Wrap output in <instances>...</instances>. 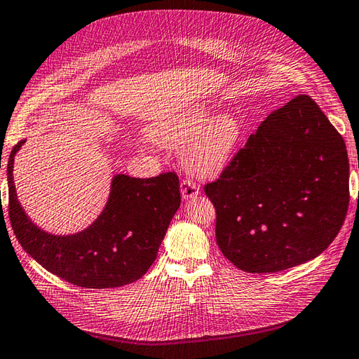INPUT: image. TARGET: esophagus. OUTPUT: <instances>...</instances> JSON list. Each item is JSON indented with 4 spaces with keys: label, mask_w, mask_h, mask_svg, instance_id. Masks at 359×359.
<instances>
[{
    "label": "esophagus",
    "mask_w": 359,
    "mask_h": 359,
    "mask_svg": "<svg viewBox=\"0 0 359 359\" xmlns=\"http://www.w3.org/2000/svg\"><path fill=\"white\" fill-rule=\"evenodd\" d=\"M180 193H182V197L185 200L193 198L194 196L198 194L197 183L191 180V179H183L182 183H180Z\"/></svg>",
    "instance_id": "1"
}]
</instances>
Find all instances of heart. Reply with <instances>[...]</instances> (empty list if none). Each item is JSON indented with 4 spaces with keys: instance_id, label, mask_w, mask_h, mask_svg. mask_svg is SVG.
I'll list each match as a JSON object with an SVG mask.
<instances>
[{
    "instance_id": "obj_1",
    "label": "heart",
    "mask_w": 359,
    "mask_h": 359,
    "mask_svg": "<svg viewBox=\"0 0 359 359\" xmlns=\"http://www.w3.org/2000/svg\"><path fill=\"white\" fill-rule=\"evenodd\" d=\"M153 139L165 147L188 145L183 163L200 177H211L228 165L241 135L236 116L223 113L212 118V110L196 107L159 122L153 128Z\"/></svg>"
}]
</instances>
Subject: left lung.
<instances>
[{"mask_svg": "<svg viewBox=\"0 0 359 359\" xmlns=\"http://www.w3.org/2000/svg\"><path fill=\"white\" fill-rule=\"evenodd\" d=\"M203 189L215 208V240L232 264L252 273L294 268L318 257L344 223V139L299 95L258 125Z\"/></svg>", "mask_w": 359, "mask_h": 359, "instance_id": "1", "label": "left lung"}]
</instances>
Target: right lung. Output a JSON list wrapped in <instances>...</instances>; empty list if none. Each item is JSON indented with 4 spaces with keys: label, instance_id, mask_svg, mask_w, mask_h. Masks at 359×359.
Returning a JSON list of instances; mask_svg holds the SVG:
<instances>
[{
    "label": "right lung",
    "instance_id": "1",
    "mask_svg": "<svg viewBox=\"0 0 359 359\" xmlns=\"http://www.w3.org/2000/svg\"><path fill=\"white\" fill-rule=\"evenodd\" d=\"M12 149L7 162L9 219L20 245L56 277L87 289L121 287L139 280L157 251L180 206L179 177L174 171L136 179L118 174L102 214L74 236H50L33 224L16 198Z\"/></svg>",
    "mask_w": 359,
    "mask_h": 359
}]
</instances>
